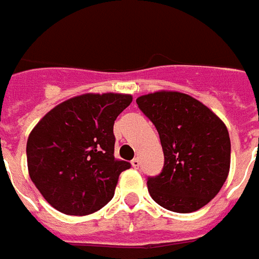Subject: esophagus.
<instances>
[{"mask_svg": "<svg viewBox=\"0 0 259 259\" xmlns=\"http://www.w3.org/2000/svg\"><path fill=\"white\" fill-rule=\"evenodd\" d=\"M140 164H141V162H140V158H133V160H132V166H133V168H136V169H137L138 166H140Z\"/></svg>", "mask_w": 259, "mask_h": 259, "instance_id": "esophagus-1", "label": "esophagus"}]
</instances>
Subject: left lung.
I'll return each mask as SVG.
<instances>
[{
  "label": "left lung",
  "instance_id": "left-lung-1",
  "mask_svg": "<svg viewBox=\"0 0 259 259\" xmlns=\"http://www.w3.org/2000/svg\"><path fill=\"white\" fill-rule=\"evenodd\" d=\"M153 122L164 152V168L148 177L157 204L173 212H193L208 204L230 172L231 142L225 122L200 101L179 91H156L137 98Z\"/></svg>",
  "mask_w": 259,
  "mask_h": 259
}]
</instances>
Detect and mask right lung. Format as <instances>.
Here are the masks:
<instances>
[{"label": "right lung", "mask_w": 259, "mask_h": 259, "mask_svg": "<svg viewBox=\"0 0 259 259\" xmlns=\"http://www.w3.org/2000/svg\"><path fill=\"white\" fill-rule=\"evenodd\" d=\"M129 94H83L59 103L30 132L26 161L30 180L54 208L89 215L114 196L129 169L115 160L114 121L132 103Z\"/></svg>", "instance_id": "1"}]
</instances>
